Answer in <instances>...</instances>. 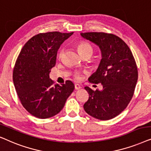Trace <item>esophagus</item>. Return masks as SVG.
<instances>
[{"mask_svg":"<svg viewBox=\"0 0 151 151\" xmlns=\"http://www.w3.org/2000/svg\"><path fill=\"white\" fill-rule=\"evenodd\" d=\"M74 88H75V90H79L80 88H81V86H80L79 84L75 83L74 84Z\"/></svg>","mask_w":151,"mask_h":151,"instance_id":"34e87169","label":"esophagus"}]
</instances>
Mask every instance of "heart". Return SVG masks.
Masks as SVG:
<instances>
[{
  "instance_id": "1",
  "label": "heart",
  "mask_w": 151,
  "mask_h": 151,
  "mask_svg": "<svg viewBox=\"0 0 151 151\" xmlns=\"http://www.w3.org/2000/svg\"><path fill=\"white\" fill-rule=\"evenodd\" d=\"M77 49L82 56L85 55L86 54H92V52H93V48H92L91 45L90 43H87V42L82 41L78 43ZM63 52L64 49L62 47L59 50V52H58V58L59 59H61L62 57H63ZM73 77L74 79L77 80V81H79V80L81 79V72L79 71L74 72L73 74Z\"/></svg>"
}]
</instances>
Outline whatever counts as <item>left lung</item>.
Listing matches in <instances>:
<instances>
[{
	"mask_svg": "<svg viewBox=\"0 0 151 151\" xmlns=\"http://www.w3.org/2000/svg\"><path fill=\"white\" fill-rule=\"evenodd\" d=\"M81 35L101 49L102 59L91 83H101L103 90L85 89L89 99L83 108L97 119L108 120L124 111L131 101L138 79V70L132 52L125 42L113 34L86 32Z\"/></svg>",
	"mask_w": 151,
	"mask_h": 151,
	"instance_id": "obj_1",
	"label": "left lung"
}]
</instances>
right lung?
Returning <instances> with one entry per match:
<instances>
[{"instance_id":"add662e5","label":"right lung","mask_w":151,"mask_h":151,"mask_svg":"<svg viewBox=\"0 0 151 151\" xmlns=\"http://www.w3.org/2000/svg\"><path fill=\"white\" fill-rule=\"evenodd\" d=\"M72 34H38L24 45L16 61L13 81L17 95L26 110L39 119L59 113L74 89L71 81L55 85L49 76L56 64L58 50Z\"/></svg>"}]
</instances>
